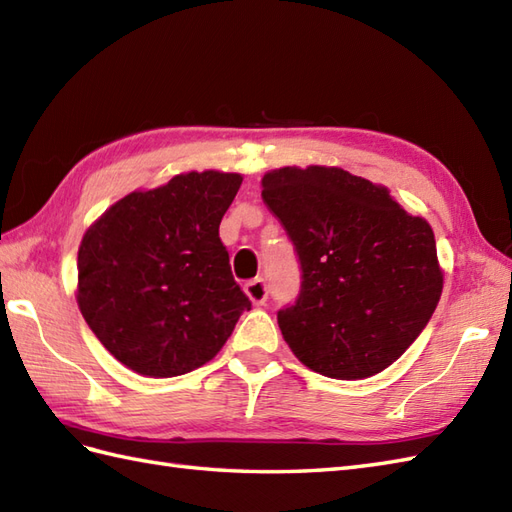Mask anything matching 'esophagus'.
Wrapping results in <instances>:
<instances>
[{
    "instance_id": "1",
    "label": "esophagus",
    "mask_w": 512,
    "mask_h": 512,
    "mask_svg": "<svg viewBox=\"0 0 512 512\" xmlns=\"http://www.w3.org/2000/svg\"><path fill=\"white\" fill-rule=\"evenodd\" d=\"M244 292H246V296L253 300V305H264L266 300H268V294H270V290H268V283L264 281V279H253V281H248L246 285H244Z\"/></svg>"
}]
</instances>
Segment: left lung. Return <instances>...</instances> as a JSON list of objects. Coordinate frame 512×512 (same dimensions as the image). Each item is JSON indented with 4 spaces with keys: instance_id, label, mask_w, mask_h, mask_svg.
Wrapping results in <instances>:
<instances>
[{
    "instance_id": "obj_1",
    "label": "left lung",
    "mask_w": 512,
    "mask_h": 512,
    "mask_svg": "<svg viewBox=\"0 0 512 512\" xmlns=\"http://www.w3.org/2000/svg\"><path fill=\"white\" fill-rule=\"evenodd\" d=\"M261 186L300 266V292L277 313L294 355L339 381L389 368L426 329L441 296L428 222L342 168L287 166Z\"/></svg>"
}]
</instances>
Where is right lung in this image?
Here are the masks:
<instances>
[{
	"label": "right lung",
	"instance_id": "1",
	"mask_svg": "<svg viewBox=\"0 0 512 512\" xmlns=\"http://www.w3.org/2000/svg\"><path fill=\"white\" fill-rule=\"evenodd\" d=\"M240 186L235 173L177 175L127 194L86 231L77 305L129 370L168 378L201 368L251 309L218 235Z\"/></svg>",
	"mask_w": 512,
	"mask_h": 512
}]
</instances>
